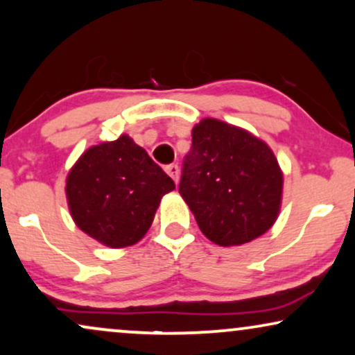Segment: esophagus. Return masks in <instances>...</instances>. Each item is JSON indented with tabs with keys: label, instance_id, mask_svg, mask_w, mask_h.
Listing matches in <instances>:
<instances>
[{
	"label": "esophagus",
	"instance_id": "esophagus-1",
	"mask_svg": "<svg viewBox=\"0 0 355 355\" xmlns=\"http://www.w3.org/2000/svg\"><path fill=\"white\" fill-rule=\"evenodd\" d=\"M164 169H166V173L173 178V181L178 184V181H179V166H178V164L176 163L168 164V166L164 168Z\"/></svg>",
	"mask_w": 355,
	"mask_h": 355
}]
</instances>
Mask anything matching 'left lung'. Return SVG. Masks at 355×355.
Here are the masks:
<instances>
[{
    "label": "left lung",
    "instance_id": "8db88e82",
    "mask_svg": "<svg viewBox=\"0 0 355 355\" xmlns=\"http://www.w3.org/2000/svg\"><path fill=\"white\" fill-rule=\"evenodd\" d=\"M179 193L208 239L241 245L265 234L278 218L283 173L263 140L207 118L192 129Z\"/></svg>",
    "mask_w": 355,
    "mask_h": 355
}]
</instances>
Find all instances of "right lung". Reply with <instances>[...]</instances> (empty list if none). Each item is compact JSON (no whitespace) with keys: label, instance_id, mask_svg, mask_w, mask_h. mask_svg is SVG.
<instances>
[{"label":"right lung","instance_id":"add662e5","mask_svg":"<svg viewBox=\"0 0 355 355\" xmlns=\"http://www.w3.org/2000/svg\"><path fill=\"white\" fill-rule=\"evenodd\" d=\"M173 179L129 135L82 153L67 174L72 220L85 234L119 249L139 242Z\"/></svg>","mask_w":355,"mask_h":355}]
</instances>
